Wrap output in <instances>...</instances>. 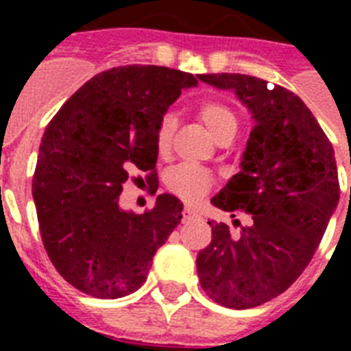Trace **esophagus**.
<instances>
[{"mask_svg": "<svg viewBox=\"0 0 351 351\" xmlns=\"http://www.w3.org/2000/svg\"><path fill=\"white\" fill-rule=\"evenodd\" d=\"M195 217V211L191 208H184L182 211V222H187V220H191Z\"/></svg>", "mask_w": 351, "mask_h": 351, "instance_id": "obj_1", "label": "esophagus"}]
</instances>
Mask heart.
Here are the masks:
<instances>
[{"instance_id": "b5f03b06", "label": "heart", "mask_w": 351, "mask_h": 351, "mask_svg": "<svg viewBox=\"0 0 351 351\" xmlns=\"http://www.w3.org/2000/svg\"><path fill=\"white\" fill-rule=\"evenodd\" d=\"M198 117L204 121V125L208 127V131L213 134L215 140L230 136L237 132V117L224 101L208 100L202 101L197 109ZM175 131V118L167 114L162 118L158 129H156V147L160 153L167 151L171 143V136ZM171 193H175L176 197H180L186 202H197L211 189L213 186V176L211 173L197 165H178L171 171L165 180Z\"/></svg>"}]
</instances>
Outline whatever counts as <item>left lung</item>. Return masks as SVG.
<instances>
[{
	"mask_svg": "<svg viewBox=\"0 0 351 351\" xmlns=\"http://www.w3.org/2000/svg\"><path fill=\"white\" fill-rule=\"evenodd\" d=\"M204 84L233 90L247 107L253 129L240 171L211 202L251 215L233 239L209 222L211 244L198 253L200 286L215 302L245 310L284 293L300 277L339 204L333 147L315 117L291 90L245 74H198ZM239 220H233V224Z\"/></svg>",
	"mask_w": 351,
	"mask_h": 351,
	"instance_id": "1",
	"label": "left lung"
}]
</instances>
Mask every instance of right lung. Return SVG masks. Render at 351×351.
Returning <instances> with one entry per match:
<instances>
[{"mask_svg":"<svg viewBox=\"0 0 351 351\" xmlns=\"http://www.w3.org/2000/svg\"><path fill=\"white\" fill-rule=\"evenodd\" d=\"M189 73L127 65L96 74L47 125L32 178L47 255L69 284L96 299H120L147 278L153 256L180 224L184 204L164 193L151 211L120 208L129 171H153L156 129Z\"/></svg>","mask_w":351,"mask_h":351,"instance_id":"right-lung-1","label":"right lung"}]
</instances>
